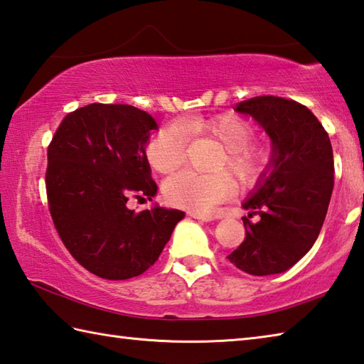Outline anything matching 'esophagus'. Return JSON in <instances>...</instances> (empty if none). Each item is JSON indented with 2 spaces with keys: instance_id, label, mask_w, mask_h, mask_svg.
Listing matches in <instances>:
<instances>
[{
  "instance_id": "obj_1",
  "label": "esophagus",
  "mask_w": 364,
  "mask_h": 364,
  "mask_svg": "<svg viewBox=\"0 0 364 364\" xmlns=\"http://www.w3.org/2000/svg\"><path fill=\"white\" fill-rule=\"evenodd\" d=\"M189 216L194 218V220H199V221H213L215 220L211 215H205V213H200V211H189Z\"/></svg>"
}]
</instances>
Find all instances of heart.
<instances>
[{
    "label": "heart",
    "instance_id": "1",
    "mask_svg": "<svg viewBox=\"0 0 364 364\" xmlns=\"http://www.w3.org/2000/svg\"><path fill=\"white\" fill-rule=\"evenodd\" d=\"M186 129L194 135L213 138L224 149L213 164L215 173L181 170L165 181V199L176 207L193 211L213 210L235 194V183L226 171H230L243 188H250L261 180L272 162L270 144L251 140L253 125L237 114L189 119ZM188 143L189 135L181 125H165L148 143V162L161 173H170L186 161Z\"/></svg>",
    "mask_w": 364,
    "mask_h": 364
}]
</instances>
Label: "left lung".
Here are the masks:
<instances>
[{
    "label": "left lung",
    "instance_id": "obj_1",
    "mask_svg": "<svg viewBox=\"0 0 364 364\" xmlns=\"http://www.w3.org/2000/svg\"><path fill=\"white\" fill-rule=\"evenodd\" d=\"M259 122L272 140L270 171L243 203L245 240L228 256L250 275L285 272L312 248L326 218L334 186L333 148L328 132L307 107L262 95L235 105ZM260 216L256 223L249 218Z\"/></svg>",
    "mask_w": 364,
    "mask_h": 364
}]
</instances>
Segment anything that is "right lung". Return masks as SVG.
I'll list each match as a JSON object with an SVG mask.
<instances>
[{
	"mask_svg": "<svg viewBox=\"0 0 364 364\" xmlns=\"http://www.w3.org/2000/svg\"><path fill=\"white\" fill-rule=\"evenodd\" d=\"M157 124L130 105L92 103L63 117L48 148L46 193L71 256L107 280L141 275L161 256L184 211H135L130 197L157 193L146 143Z\"/></svg>",
	"mask_w": 364,
	"mask_h": 364,
	"instance_id": "right-lung-1",
	"label": "right lung"
}]
</instances>
